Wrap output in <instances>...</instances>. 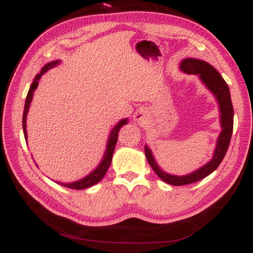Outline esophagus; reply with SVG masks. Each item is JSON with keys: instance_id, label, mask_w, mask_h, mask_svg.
<instances>
[{"instance_id": "34e87169", "label": "esophagus", "mask_w": 253, "mask_h": 253, "mask_svg": "<svg viewBox=\"0 0 253 253\" xmlns=\"http://www.w3.org/2000/svg\"><path fill=\"white\" fill-rule=\"evenodd\" d=\"M146 115H144V112L142 110H138L135 114H133V120L137 121V122H143L144 121V117Z\"/></svg>"}]
</instances>
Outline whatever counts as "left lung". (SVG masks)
<instances>
[{"label":"left lung","mask_w":253,"mask_h":253,"mask_svg":"<svg viewBox=\"0 0 253 253\" xmlns=\"http://www.w3.org/2000/svg\"><path fill=\"white\" fill-rule=\"evenodd\" d=\"M180 69L187 74L198 75L202 80V83L206 84V87L215 95L218 102L219 113H221L222 131L217 138L216 147L214 150L212 160L206 165H203L202 168L185 176H176L165 173L155 162L151 150L149 149L148 146L144 147V153H146L147 160L150 166L155 171V174L163 181L173 186L189 185L192 182L201 180L202 178H206L207 176L213 173L218 168V165L221 164L225 154L227 152L234 126V109L232 99H230L229 88L216 69L212 65H210L209 63L197 60V58H185L180 63Z\"/></svg>","instance_id":"obj_1"}]
</instances>
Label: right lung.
Returning a JSON list of instances; mask_svg holds the SVG:
<instances>
[{"label":"right lung","instance_id":"right-lung-1","mask_svg":"<svg viewBox=\"0 0 253 253\" xmlns=\"http://www.w3.org/2000/svg\"><path fill=\"white\" fill-rule=\"evenodd\" d=\"M57 64H60V61H53L51 63H47L46 65L41 69V73L38 74L37 76L35 77L34 82H32L31 85H30V89L28 91V94H27V98H26V102H25V107H24V114H23V129H24V135H25V139L27 140V129H26V118H27V114H28V111H29V107H30V103H31V100H32V96H34V92L35 90L38 87V80L41 78L42 75H43L46 71H49L52 67L56 66ZM127 124V118L125 120H122L121 122H118L117 125H115V127L113 128L112 131H111V135L109 137V141H107V146H106V151L104 153V157L102 159L101 163L99 164L98 168H96L92 173H90L88 176H85L84 178L77 180V181H74V182H69V184H63V182H58V184L64 186V187H67V188H71V189H76V190H82V189H85V188H89L91 186H93L95 184H98V182L103 178L106 170L109 169L111 162H112V157H113V153H114V149L116 146V142H117V137H118V131H120L121 128Z\"/></svg>","mask_w":253,"mask_h":253}]
</instances>
